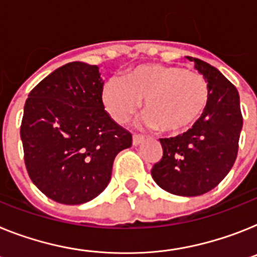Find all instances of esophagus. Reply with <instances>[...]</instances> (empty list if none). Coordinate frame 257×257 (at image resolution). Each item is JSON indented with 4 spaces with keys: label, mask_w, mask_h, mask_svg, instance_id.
<instances>
[{
    "label": "esophagus",
    "mask_w": 257,
    "mask_h": 257,
    "mask_svg": "<svg viewBox=\"0 0 257 257\" xmlns=\"http://www.w3.org/2000/svg\"><path fill=\"white\" fill-rule=\"evenodd\" d=\"M144 137L143 135H140V134H133V144L134 146H139L140 143H143Z\"/></svg>",
    "instance_id": "obj_1"
}]
</instances>
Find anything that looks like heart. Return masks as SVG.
Wrapping results in <instances>:
<instances>
[{
  "instance_id": "b5f03b06",
  "label": "heart",
  "mask_w": 257,
  "mask_h": 257,
  "mask_svg": "<svg viewBox=\"0 0 257 257\" xmlns=\"http://www.w3.org/2000/svg\"><path fill=\"white\" fill-rule=\"evenodd\" d=\"M209 96L203 74L162 63L135 66L120 82L105 83L101 91L105 109L115 122L124 123L143 100L146 123L165 133H177L196 122L207 109Z\"/></svg>"
}]
</instances>
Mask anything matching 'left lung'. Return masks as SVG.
<instances>
[{
    "instance_id": "obj_1",
    "label": "left lung",
    "mask_w": 257,
    "mask_h": 257,
    "mask_svg": "<svg viewBox=\"0 0 257 257\" xmlns=\"http://www.w3.org/2000/svg\"><path fill=\"white\" fill-rule=\"evenodd\" d=\"M187 58L207 79L209 102L187 133L160 139L162 157L153 165L151 174L170 194L197 196L213 190L233 168L243 117L233 83L209 63Z\"/></svg>"
}]
</instances>
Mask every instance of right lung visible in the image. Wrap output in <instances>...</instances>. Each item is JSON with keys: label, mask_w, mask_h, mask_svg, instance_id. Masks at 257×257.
Masks as SVG:
<instances>
[{"label": "right lung", "mask_w": 257, "mask_h": 257, "mask_svg": "<svg viewBox=\"0 0 257 257\" xmlns=\"http://www.w3.org/2000/svg\"><path fill=\"white\" fill-rule=\"evenodd\" d=\"M98 67L70 62L30 92L21 124L24 164L44 195L75 205L95 199L110 181L115 156L130 148V131L111 119L101 98Z\"/></svg>", "instance_id": "obj_1"}]
</instances>
